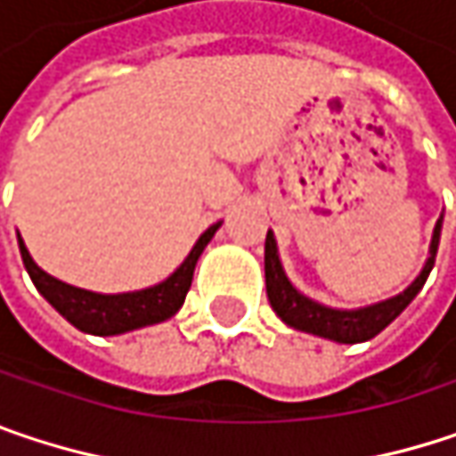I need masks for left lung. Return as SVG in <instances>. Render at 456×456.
I'll return each mask as SVG.
<instances>
[{
  "label": "left lung",
  "instance_id": "8db88e82",
  "mask_svg": "<svg viewBox=\"0 0 456 456\" xmlns=\"http://www.w3.org/2000/svg\"><path fill=\"white\" fill-rule=\"evenodd\" d=\"M438 237H441V219L436 222L434 237H431V250H428V261H426L423 271L415 276V281L404 292L394 295L389 300L365 305V308L337 311V308L321 305V303H315L311 297L300 295L289 284L287 273L281 269V261H279V250H276L273 232H269L266 234V295H269L271 308H273V313L287 326H292L297 331L315 334V337H323V339H331V342H339V345L368 342L376 334H381L394 318L415 300V295L423 289V284H426V279H428V273H431L436 264Z\"/></svg>",
  "mask_w": 456,
  "mask_h": 456
}]
</instances>
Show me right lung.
<instances>
[{
  "label": "right lung",
  "mask_w": 456,
  "mask_h": 456,
  "mask_svg": "<svg viewBox=\"0 0 456 456\" xmlns=\"http://www.w3.org/2000/svg\"><path fill=\"white\" fill-rule=\"evenodd\" d=\"M219 227H222V222L206 229L198 237V242L192 245V250L187 253L185 261L180 264V269L169 273L164 281L138 289V292H119V295H99V292H88V289L64 284V281L49 276L46 271L36 266V261L30 258L20 234H18V242H20L25 271L30 273L36 289L49 300V305H54V311L64 315L75 329H80L86 334L114 337V334H125V331H135L143 326L161 323L183 308L187 289L192 284L195 264H198L203 248L211 242V237L216 234Z\"/></svg>",
  "instance_id": "add662e5"
}]
</instances>
